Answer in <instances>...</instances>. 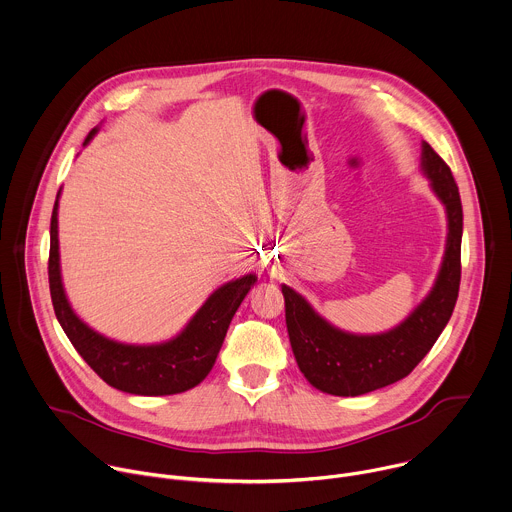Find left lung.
Wrapping results in <instances>:
<instances>
[{"label":"left lung","instance_id":"8db88e82","mask_svg":"<svg viewBox=\"0 0 512 512\" xmlns=\"http://www.w3.org/2000/svg\"><path fill=\"white\" fill-rule=\"evenodd\" d=\"M420 168L444 205L448 235L430 293L402 323L382 333H350L331 325L295 289L281 285L295 362L307 382L325 394L362 396L406 378L432 350L454 311L460 287V195L448 164L428 142H422Z\"/></svg>","mask_w":512,"mask_h":512}]
</instances>
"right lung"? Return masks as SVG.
Segmentation results:
<instances>
[{"label": "right lung", "mask_w": 512, "mask_h": 512, "mask_svg": "<svg viewBox=\"0 0 512 512\" xmlns=\"http://www.w3.org/2000/svg\"><path fill=\"white\" fill-rule=\"evenodd\" d=\"M94 128L84 146L96 136ZM58 201L50 223V293L56 317L84 362L112 388L136 396H170L199 386L215 366L229 323L245 295L257 283L255 273H247L215 289L191 321L175 337L160 344H124L110 339L72 309L60 271L58 241Z\"/></svg>", "instance_id": "1"}]
</instances>
